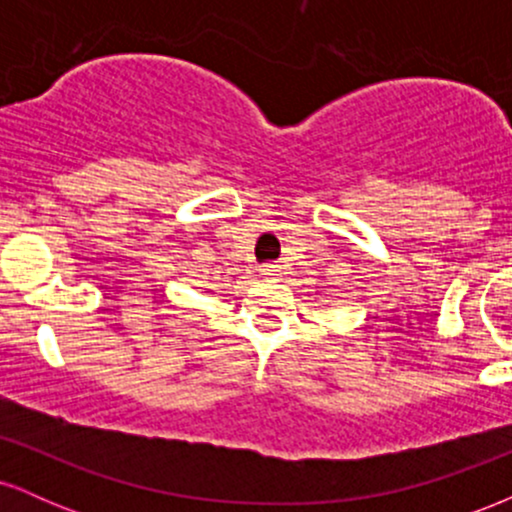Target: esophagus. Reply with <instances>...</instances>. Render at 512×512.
Returning a JSON list of instances; mask_svg holds the SVG:
<instances>
[{
    "label": "esophagus",
    "mask_w": 512,
    "mask_h": 512,
    "mask_svg": "<svg viewBox=\"0 0 512 512\" xmlns=\"http://www.w3.org/2000/svg\"><path fill=\"white\" fill-rule=\"evenodd\" d=\"M276 272H279V269H276L274 264H267V267H264V274L267 276H276Z\"/></svg>",
    "instance_id": "34e87169"
}]
</instances>
